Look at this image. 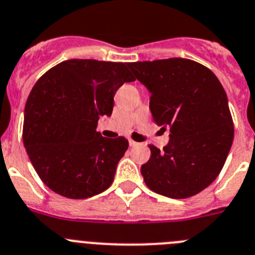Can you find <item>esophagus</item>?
<instances>
[{
  "label": "esophagus",
  "mask_w": 255,
  "mask_h": 255,
  "mask_svg": "<svg viewBox=\"0 0 255 255\" xmlns=\"http://www.w3.org/2000/svg\"><path fill=\"white\" fill-rule=\"evenodd\" d=\"M129 145H130V146H132V148H134V146L139 145V143H136V141H134V140L130 139V140H129Z\"/></svg>",
  "instance_id": "1"
}]
</instances>
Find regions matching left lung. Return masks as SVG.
I'll return each mask as SVG.
<instances>
[{
  "label": "left lung",
  "instance_id": "obj_1",
  "mask_svg": "<svg viewBox=\"0 0 255 255\" xmlns=\"http://www.w3.org/2000/svg\"><path fill=\"white\" fill-rule=\"evenodd\" d=\"M128 65L151 93L154 123L170 131L163 150L149 145L150 158L140 169L144 182L165 197L197 195L219 176L234 139L225 90L195 60L169 58Z\"/></svg>",
  "mask_w": 255,
  "mask_h": 255
}]
</instances>
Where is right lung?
I'll list each match as a JSON object with an SVG mask.
<instances>
[{
	"label": "right lung",
	"mask_w": 255,
	"mask_h": 255,
	"mask_svg": "<svg viewBox=\"0 0 255 255\" xmlns=\"http://www.w3.org/2000/svg\"><path fill=\"white\" fill-rule=\"evenodd\" d=\"M132 81L128 63L69 59L35 83L25 105L22 140L51 191L82 200L111 186L129 141L104 137L96 128L101 116H111L116 91Z\"/></svg>",
	"instance_id": "right-lung-1"
}]
</instances>
